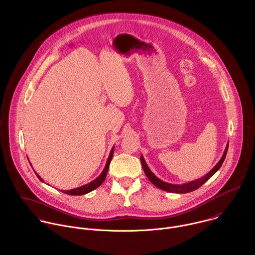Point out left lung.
I'll return each instance as SVG.
<instances>
[{
  "label": "left lung",
  "instance_id": "obj_1",
  "mask_svg": "<svg viewBox=\"0 0 255 255\" xmlns=\"http://www.w3.org/2000/svg\"><path fill=\"white\" fill-rule=\"evenodd\" d=\"M228 148H229V142L226 146V149L224 151V154L222 156V158L220 159L218 163L216 164V166L209 172L207 173L205 176H203L202 178L198 179V180H195V181H192V182H185V183H182V184H173V183H168V182H163L162 180H160L159 178H157L152 172L151 170L148 168L147 164H146L145 160L143 158V155L140 156V161H141V165H142V168H143V171L145 173L146 177L149 179V181L152 182L155 186H157L158 188L160 189H163L165 191H169V192H174V193H186V192H190V191H193L195 189H197L198 187H200L203 183L207 182L217 171L221 168L225 158H226V155H227V152H228Z\"/></svg>",
  "mask_w": 255,
  "mask_h": 255
}]
</instances>
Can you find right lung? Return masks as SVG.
<instances>
[{"mask_svg":"<svg viewBox=\"0 0 255 255\" xmlns=\"http://www.w3.org/2000/svg\"><path fill=\"white\" fill-rule=\"evenodd\" d=\"M114 146L113 148L111 149V152H110L109 157H108V160L106 162V165H105V168L103 169L102 173L99 175L98 178H96L94 181L87 183V184H84L82 186H79V187H76V188H73L71 190H62L64 193H67V194H70V195H83V194H86L94 189H96L97 187H99L103 182L105 181L106 179V176H107V173H108V169H109L110 163H111V160L113 158V154H114ZM30 163V162H29ZM34 173L36 174L37 178L41 181V182H44L43 179H41V177L37 174L36 172L34 171Z\"/></svg>","mask_w":255,"mask_h":255,"instance_id":"1","label":"right lung"}]
</instances>
